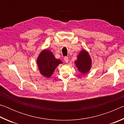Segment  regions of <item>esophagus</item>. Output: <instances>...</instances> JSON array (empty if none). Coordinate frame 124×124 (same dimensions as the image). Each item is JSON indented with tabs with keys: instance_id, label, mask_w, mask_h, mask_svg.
<instances>
[{
	"instance_id": "34e87169",
	"label": "esophagus",
	"mask_w": 124,
	"mask_h": 124,
	"mask_svg": "<svg viewBox=\"0 0 124 124\" xmlns=\"http://www.w3.org/2000/svg\"><path fill=\"white\" fill-rule=\"evenodd\" d=\"M64 60L66 63H68V57H64Z\"/></svg>"
}]
</instances>
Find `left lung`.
I'll return each mask as SVG.
<instances>
[{"instance_id": "obj_1", "label": "left lung", "mask_w": 124, "mask_h": 124, "mask_svg": "<svg viewBox=\"0 0 124 124\" xmlns=\"http://www.w3.org/2000/svg\"><path fill=\"white\" fill-rule=\"evenodd\" d=\"M74 63L78 70L83 74H86L91 70L92 60L89 54L86 50H81L77 56V60Z\"/></svg>"}]
</instances>
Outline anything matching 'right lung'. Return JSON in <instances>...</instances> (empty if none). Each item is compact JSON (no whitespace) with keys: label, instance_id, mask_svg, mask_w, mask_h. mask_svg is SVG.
<instances>
[{"label":"right lung","instance_id":"1","mask_svg":"<svg viewBox=\"0 0 124 124\" xmlns=\"http://www.w3.org/2000/svg\"><path fill=\"white\" fill-rule=\"evenodd\" d=\"M38 67L40 74L46 78H50L54 70L62 62L56 58L52 52L49 50L42 51L37 58Z\"/></svg>","mask_w":124,"mask_h":124}]
</instances>
